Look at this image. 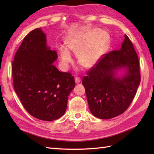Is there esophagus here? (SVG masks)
Returning a JSON list of instances; mask_svg holds the SVG:
<instances>
[{
  "label": "esophagus",
  "mask_w": 154,
  "mask_h": 154,
  "mask_svg": "<svg viewBox=\"0 0 154 154\" xmlns=\"http://www.w3.org/2000/svg\"><path fill=\"white\" fill-rule=\"evenodd\" d=\"M75 81L76 83H79L81 82V78L79 77H76L75 78Z\"/></svg>",
  "instance_id": "34e87169"
}]
</instances>
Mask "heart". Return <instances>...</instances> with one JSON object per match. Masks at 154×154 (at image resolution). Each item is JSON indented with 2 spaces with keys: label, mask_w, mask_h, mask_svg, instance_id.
<instances>
[{
  "label": "heart",
  "mask_w": 154,
  "mask_h": 154,
  "mask_svg": "<svg viewBox=\"0 0 154 154\" xmlns=\"http://www.w3.org/2000/svg\"><path fill=\"white\" fill-rule=\"evenodd\" d=\"M108 42L106 32L93 29L75 35L67 41V47L77 53V60L81 66L89 69L94 67L105 50ZM61 65L67 69L73 60L67 48L60 49Z\"/></svg>",
  "instance_id": "obj_1"
}]
</instances>
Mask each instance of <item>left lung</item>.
<instances>
[{"mask_svg": "<svg viewBox=\"0 0 154 154\" xmlns=\"http://www.w3.org/2000/svg\"><path fill=\"white\" fill-rule=\"evenodd\" d=\"M122 68L126 69L125 74L119 78L116 70ZM140 78L138 55L125 34L120 50L104 54L83 78L91 113L110 119L125 112L136 95Z\"/></svg>", "mask_w": 154, "mask_h": 154, "instance_id": "8db88e82", "label": "left lung"}]
</instances>
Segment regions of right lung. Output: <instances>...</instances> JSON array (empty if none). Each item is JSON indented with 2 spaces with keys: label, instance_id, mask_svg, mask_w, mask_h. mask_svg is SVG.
<instances>
[{
  "label": "right lung",
  "instance_id": "1",
  "mask_svg": "<svg viewBox=\"0 0 154 154\" xmlns=\"http://www.w3.org/2000/svg\"><path fill=\"white\" fill-rule=\"evenodd\" d=\"M57 58V52L47 46L45 35L39 28L24 38L12 61L15 92L27 112L39 120L52 121L63 116L75 86L71 73L53 65Z\"/></svg>",
  "mask_w": 154,
  "mask_h": 154
}]
</instances>
